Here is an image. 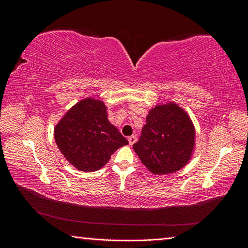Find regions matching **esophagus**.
<instances>
[{
	"label": "esophagus",
	"mask_w": 248,
	"mask_h": 248,
	"mask_svg": "<svg viewBox=\"0 0 248 248\" xmlns=\"http://www.w3.org/2000/svg\"><path fill=\"white\" fill-rule=\"evenodd\" d=\"M128 141H129V145H133L134 142L137 141V137H134V136L129 137V138H128Z\"/></svg>",
	"instance_id": "1"
}]
</instances>
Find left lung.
Masks as SVG:
<instances>
[{
    "label": "left lung",
    "mask_w": 248,
    "mask_h": 248,
    "mask_svg": "<svg viewBox=\"0 0 248 248\" xmlns=\"http://www.w3.org/2000/svg\"><path fill=\"white\" fill-rule=\"evenodd\" d=\"M194 141L191 119L182 108L169 102L149 111L133 150L150 171L166 175L185 167L191 158Z\"/></svg>",
    "instance_id": "obj_1"
}]
</instances>
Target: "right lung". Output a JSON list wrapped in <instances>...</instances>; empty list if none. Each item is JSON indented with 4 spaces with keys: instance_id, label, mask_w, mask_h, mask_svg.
Masks as SVG:
<instances>
[{
    "instance_id": "obj_1",
    "label": "right lung",
    "mask_w": 248,
    "mask_h": 248,
    "mask_svg": "<svg viewBox=\"0 0 248 248\" xmlns=\"http://www.w3.org/2000/svg\"><path fill=\"white\" fill-rule=\"evenodd\" d=\"M55 140L65 158L82 171L98 170L128 144L109 123L106 104L94 98L82 99L66 112L55 127Z\"/></svg>"
}]
</instances>
